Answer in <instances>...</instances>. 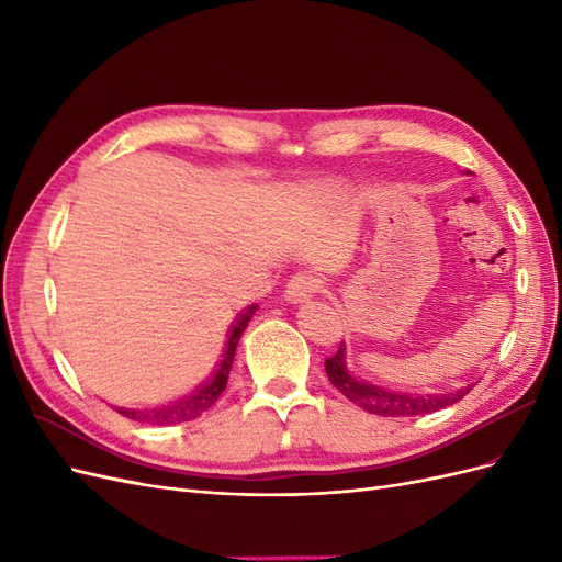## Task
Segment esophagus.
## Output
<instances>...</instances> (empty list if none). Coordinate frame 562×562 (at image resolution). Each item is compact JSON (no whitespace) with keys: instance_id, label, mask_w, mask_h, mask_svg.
Returning a JSON list of instances; mask_svg holds the SVG:
<instances>
[{"instance_id":"obj_1","label":"esophagus","mask_w":562,"mask_h":562,"mask_svg":"<svg viewBox=\"0 0 562 562\" xmlns=\"http://www.w3.org/2000/svg\"><path fill=\"white\" fill-rule=\"evenodd\" d=\"M321 288V281L314 274H307V271H300L285 285V300H291L293 304L297 302H307L312 300Z\"/></svg>"}]
</instances>
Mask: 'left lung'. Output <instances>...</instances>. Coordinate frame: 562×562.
<instances>
[{
	"label": "left lung",
	"mask_w": 562,
	"mask_h": 562,
	"mask_svg": "<svg viewBox=\"0 0 562 562\" xmlns=\"http://www.w3.org/2000/svg\"><path fill=\"white\" fill-rule=\"evenodd\" d=\"M326 372L330 384L347 396L353 405L363 407L366 413L380 415V417H413V415H429L448 407L464 398L471 386L457 389L454 394H403V391H391L384 386L372 384L359 375H353L347 363V347L339 342L337 351L326 359Z\"/></svg>",
	"instance_id": "obj_1"
}]
</instances>
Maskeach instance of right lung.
Returning <instances> with one entry per match:
<instances>
[{"mask_svg": "<svg viewBox=\"0 0 562 562\" xmlns=\"http://www.w3.org/2000/svg\"><path fill=\"white\" fill-rule=\"evenodd\" d=\"M255 310H258V304H250V307L241 310V314L234 318L229 335H227V345L223 351V359L215 366L213 375L199 384L192 394H187L184 398L176 401L173 405H166L159 407V411H151V413H138V411H126V407H119V415H124L128 419L135 422H147V424H180V422H190L201 417L203 413L209 411L211 405H215V401L220 398V394L227 389V380H229V370L234 363V353H236V345H239V339L248 326V321L252 318Z\"/></svg>", "mask_w": 562, "mask_h": 562, "instance_id": "add662e5", "label": "right lung"}]
</instances>
